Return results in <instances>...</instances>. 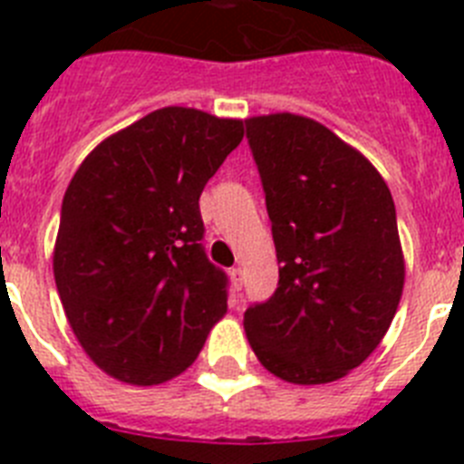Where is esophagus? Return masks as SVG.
Wrapping results in <instances>:
<instances>
[{"label":"esophagus","instance_id":"esophagus-1","mask_svg":"<svg viewBox=\"0 0 464 464\" xmlns=\"http://www.w3.org/2000/svg\"><path fill=\"white\" fill-rule=\"evenodd\" d=\"M229 281H232L235 290H241V285H244V272H241V267H235L229 272Z\"/></svg>","mask_w":464,"mask_h":464}]
</instances>
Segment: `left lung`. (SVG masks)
Instances as JSON below:
<instances>
[{"label": "left lung", "instance_id": "1", "mask_svg": "<svg viewBox=\"0 0 464 464\" xmlns=\"http://www.w3.org/2000/svg\"><path fill=\"white\" fill-rule=\"evenodd\" d=\"M246 139L281 262L276 293L246 309V337L278 379L330 383L370 358L395 318V202L370 160L311 118H248Z\"/></svg>", "mask_w": 464, "mask_h": 464}]
</instances>
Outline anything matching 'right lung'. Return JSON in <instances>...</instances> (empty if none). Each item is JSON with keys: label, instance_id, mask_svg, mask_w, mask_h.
I'll return each instance as SVG.
<instances>
[{"label": "right lung", "instance_id": "right-lung-1", "mask_svg": "<svg viewBox=\"0 0 464 464\" xmlns=\"http://www.w3.org/2000/svg\"><path fill=\"white\" fill-rule=\"evenodd\" d=\"M241 139L244 121L165 106L104 139L73 174L53 274L73 334L113 379H174L227 311L199 195Z\"/></svg>", "mask_w": 464, "mask_h": 464}]
</instances>
